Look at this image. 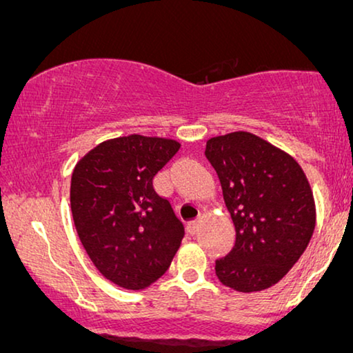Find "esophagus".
I'll return each instance as SVG.
<instances>
[{
  "label": "esophagus",
  "mask_w": 353,
  "mask_h": 353,
  "mask_svg": "<svg viewBox=\"0 0 353 353\" xmlns=\"http://www.w3.org/2000/svg\"><path fill=\"white\" fill-rule=\"evenodd\" d=\"M199 226H201V219H194V221H189L186 224V229L191 236H194V234L199 232Z\"/></svg>",
  "instance_id": "34e87169"
}]
</instances>
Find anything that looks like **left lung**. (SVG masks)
<instances>
[{
    "label": "left lung",
    "mask_w": 353,
    "mask_h": 353,
    "mask_svg": "<svg viewBox=\"0 0 353 353\" xmlns=\"http://www.w3.org/2000/svg\"><path fill=\"white\" fill-rule=\"evenodd\" d=\"M236 226V243L216 259L226 287L253 293L272 287L298 263L315 229L312 189L293 157L250 132L207 141Z\"/></svg>",
    "instance_id": "left-lung-1"
}]
</instances>
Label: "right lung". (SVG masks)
I'll list each match as a JSON object with an SVG mask.
<instances>
[{
	"label": "right lung",
	"mask_w": 353,
	"mask_h": 353,
	"mask_svg": "<svg viewBox=\"0 0 353 353\" xmlns=\"http://www.w3.org/2000/svg\"><path fill=\"white\" fill-rule=\"evenodd\" d=\"M180 150L175 140L129 135L100 143L74 167L71 213L100 274L143 290L170 268L185 226L152 178Z\"/></svg>",
	"instance_id": "add662e5"
}]
</instances>
